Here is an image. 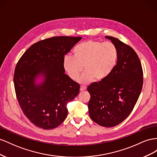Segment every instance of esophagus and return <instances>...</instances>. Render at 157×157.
Masks as SVG:
<instances>
[{"instance_id": "obj_1", "label": "esophagus", "mask_w": 157, "mask_h": 157, "mask_svg": "<svg viewBox=\"0 0 157 157\" xmlns=\"http://www.w3.org/2000/svg\"><path fill=\"white\" fill-rule=\"evenodd\" d=\"M86 89H87V87L86 86H81V87H80V91H84V90H86Z\"/></svg>"}]
</instances>
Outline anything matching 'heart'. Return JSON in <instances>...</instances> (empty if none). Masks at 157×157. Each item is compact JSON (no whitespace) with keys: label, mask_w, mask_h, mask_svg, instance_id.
Listing matches in <instances>:
<instances>
[{"label":"heart","mask_w":157,"mask_h":157,"mask_svg":"<svg viewBox=\"0 0 157 157\" xmlns=\"http://www.w3.org/2000/svg\"><path fill=\"white\" fill-rule=\"evenodd\" d=\"M73 53L74 56L64 57V68L71 79L77 80L84 66L86 71L79 79L83 84L90 83L94 79L97 82L106 79L116 68L119 56L114 43L95 40L78 44Z\"/></svg>","instance_id":"1"}]
</instances>
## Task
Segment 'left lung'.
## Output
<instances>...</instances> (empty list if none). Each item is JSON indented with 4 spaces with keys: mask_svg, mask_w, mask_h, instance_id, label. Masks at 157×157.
Returning <instances> with one entry per match:
<instances>
[{
    "mask_svg": "<svg viewBox=\"0 0 157 157\" xmlns=\"http://www.w3.org/2000/svg\"><path fill=\"white\" fill-rule=\"evenodd\" d=\"M106 38L118 48V63L106 79L88 86V108L93 121L110 128L122 122L132 113L142 90L143 73L140 60L130 46L117 38Z\"/></svg>",
    "mask_w": 157,
    "mask_h": 157,
    "instance_id": "1",
    "label": "left lung"
}]
</instances>
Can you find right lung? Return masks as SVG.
Returning <instances> with one entry per match:
<instances>
[{
  "mask_svg": "<svg viewBox=\"0 0 157 157\" xmlns=\"http://www.w3.org/2000/svg\"><path fill=\"white\" fill-rule=\"evenodd\" d=\"M81 37L59 36L32 44L17 62L14 84L17 101L30 122L44 129L59 126L68 114L67 105L78 95L79 85L64 74V55ZM44 81L35 83L38 76Z\"/></svg>",
  "mask_w": 157,
  "mask_h": 157,
  "instance_id": "right-lung-1",
  "label": "right lung"
}]
</instances>
